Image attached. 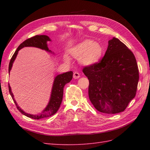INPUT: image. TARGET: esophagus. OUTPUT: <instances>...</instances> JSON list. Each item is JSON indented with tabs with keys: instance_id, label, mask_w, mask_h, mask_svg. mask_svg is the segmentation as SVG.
<instances>
[{
	"instance_id": "esophagus-1",
	"label": "esophagus",
	"mask_w": 150,
	"mask_h": 150,
	"mask_svg": "<svg viewBox=\"0 0 150 150\" xmlns=\"http://www.w3.org/2000/svg\"><path fill=\"white\" fill-rule=\"evenodd\" d=\"M79 77H80V74L77 71H75L73 73V78L74 79H79Z\"/></svg>"
}]
</instances>
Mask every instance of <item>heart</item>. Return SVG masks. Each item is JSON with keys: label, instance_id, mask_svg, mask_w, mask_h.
Here are the masks:
<instances>
[{"label": "heart", "instance_id": "obj_1", "mask_svg": "<svg viewBox=\"0 0 150 150\" xmlns=\"http://www.w3.org/2000/svg\"><path fill=\"white\" fill-rule=\"evenodd\" d=\"M70 55L79 58L81 57L80 61L84 65L90 66L97 63L100 60L103 54V48L101 44L97 41H91L86 39L71 47L68 50ZM65 60L69 59L65 57Z\"/></svg>", "mask_w": 150, "mask_h": 150}]
</instances>
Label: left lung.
I'll use <instances>...</instances> for the list:
<instances>
[{
  "label": "left lung",
  "mask_w": 150,
  "mask_h": 150,
  "mask_svg": "<svg viewBox=\"0 0 150 150\" xmlns=\"http://www.w3.org/2000/svg\"><path fill=\"white\" fill-rule=\"evenodd\" d=\"M82 71L89 80L88 95L98 111L106 115L126 110L136 95L139 79L136 59L123 42L113 37L104 56Z\"/></svg>",
  "instance_id": "8db88e82"
}]
</instances>
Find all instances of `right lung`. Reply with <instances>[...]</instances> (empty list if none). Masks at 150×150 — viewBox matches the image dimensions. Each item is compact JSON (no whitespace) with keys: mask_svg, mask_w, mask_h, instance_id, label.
I'll return each mask as SVG.
<instances>
[{"mask_svg":"<svg viewBox=\"0 0 150 150\" xmlns=\"http://www.w3.org/2000/svg\"><path fill=\"white\" fill-rule=\"evenodd\" d=\"M50 38L47 35H35L30 38V39H26L23 42L21 43L19 46L17 47V50L15 51L11 59L10 60V62L9 64V73L11 69L13 62L17 55L18 52L21 48L24 47H28V46H32V47H39V48L42 49L44 50H46L47 52H51L49 50L48 47L47 46V41H50ZM73 78V71H68L62 74H60L57 75L55 79V81L53 82V86L52 88V95H51L50 100L49 102V104L47 105V107L45 108L42 113L38 115H30L25 113L24 111H22L16 103L13 98V95L11 88L9 86V84H8V88H9V92L10 93L11 96L16 106H17V110L20 111V112L26 115L28 117L31 118L33 119H43V118L48 117L53 115L55 114L57 111H58L59 108H60V104H61L62 97H63V90L64 86L71 81Z\"/></svg>","mask_w":150,"mask_h":150,"instance_id":"1","label":"right lung"}]
</instances>
